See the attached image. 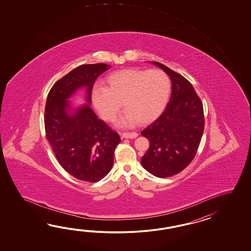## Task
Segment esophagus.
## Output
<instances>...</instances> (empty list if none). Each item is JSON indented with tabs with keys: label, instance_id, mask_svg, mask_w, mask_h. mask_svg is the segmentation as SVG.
I'll list each match as a JSON object with an SVG mask.
<instances>
[{
	"label": "esophagus",
	"instance_id": "obj_1",
	"mask_svg": "<svg viewBox=\"0 0 251 251\" xmlns=\"http://www.w3.org/2000/svg\"><path fill=\"white\" fill-rule=\"evenodd\" d=\"M138 136V133L136 132H126L122 133V137L123 138L133 139L136 138Z\"/></svg>",
	"mask_w": 251,
	"mask_h": 251
}]
</instances>
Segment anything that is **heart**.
Returning a JSON list of instances; mask_svg holds the SVG:
<instances>
[{
  "label": "heart",
  "instance_id": "1",
  "mask_svg": "<svg viewBox=\"0 0 251 251\" xmlns=\"http://www.w3.org/2000/svg\"><path fill=\"white\" fill-rule=\"evenodd\" d=\"M171 93V81L164 71L139 68L116 71L107 75L106 86L91 91V101L105 121H113L119 110L126 108L118 119L119 126L153 122L163 112Z\"/></svg>",
  "mask_w": 251,
  "mask_h": 251
}]
</instances>
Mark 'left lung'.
Instances as JSON below:
<instances>
[{
	"label": "left lung",
	"instance_id": "obj_1",
	"mask_svg": "<svg viewBox=\"0 0 251 251\" xmlns=\"http://www.w3.org/2000/svg\"><path fill=\"white\" fill-rule=\"evenodd\" d=\"M151 63L171 77L172 91L164 112L141 133L150 142L141 162L152 175L168 177L186 169L198 152L204 128L203 103L185 77Z\"/></svg>",
	"mask_w": 251,
	"mask_h": 251
}]
</instances>
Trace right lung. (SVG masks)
<instances>
[{"label":"right lung","instance_id":"1","mask_svg":"<svg viewBox=\"0 0 251 251\" xmlns=\"http://www.w3.org/2000/svg\"><path fill=\"white\" fill-rule=\"evenodd\" d=\"M105 64H83L57 80L48 93L45 107L46 137L64 171L82 181H100L112 168L120 136L88 105L70 110L68 99L85 86L87 102Z\"/></svg>","mask_w":251,"mask_h":251}]
</instances>
